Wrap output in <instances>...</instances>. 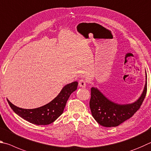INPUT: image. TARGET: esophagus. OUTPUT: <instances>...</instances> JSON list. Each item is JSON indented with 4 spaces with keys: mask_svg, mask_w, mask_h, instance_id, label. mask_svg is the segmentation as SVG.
Returning a JSON list of instances; mask_svg holds the SVG:
<instances>
[{
    "mask_svg": "<svg viewBox=\"0 0 151 151\" xmlns=\"http://www.w3.org/2000/svg\"><path fill=\"white\" fill-rule=\"evenodd\" d=\"M86 81L84 80H80L79 81V86L80 88H86Z\"/></svg>",
    "mask_w": 151,
    "mask_h": 151,
    "instance_id": "1",
    "label": "esophagus"
}]
</instances>
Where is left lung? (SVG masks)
I'll return each instance as SVG.
<instances>
[{"instance_id":"1","label":"left lung","mask_w":151,"mask_h":151,"mask_svg":"<svg viewBox=\"0 0 151 151\" xmlns=\"http://www.w3.org/2000/svg\"><path fill=\"white\" fill-rule=\"evenodd\" d=\"M145 88L139 98L132 104H119L111 101L97 88H91L89 101L91 115L99 125L117 127L131 118L141 107L147 93V72Z\"/></svg>"}]
</instances>
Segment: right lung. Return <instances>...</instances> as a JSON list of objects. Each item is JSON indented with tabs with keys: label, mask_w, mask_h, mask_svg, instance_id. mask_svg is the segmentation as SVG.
<instances>
[{
	"label": "right lung",
	"mask_w": 151,
	"mask_h": 151,
	"mask_svg": "<svg viewBox=\"0 0 151 151\" xmlns=\"http://www.w3.org/2000/svg\"><path fill=\"white\" fill-rule=\"evenodd\" d=\"M78 85V81L67 84L52 101L36 109H22L15 106L9 99L7 101L14 112L26 121L38 125H49L62 114L66 102L70 95L77 89Z\"/></svg>",
	"instance_id": "1"
}]
</instances>
